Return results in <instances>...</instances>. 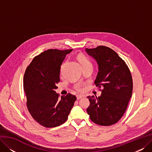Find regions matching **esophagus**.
I'll return each mask as SVG.
<instances>
[{
	"instance_id": "34e87169",
	"label": "esophagus",
	"mask_w": 152,
	"mask_h": 152,
	"mask_svg": "<svg viewBox=\"0 0 152 152\" xmlns=\"http://www.w3.org/2000/svg\"><path fill=\"white\" fill-rule=\"evenodd\" d=\"M83 97H84V95H77V99L79 100V99H82Z\"/></svg>"
}]
</instances>
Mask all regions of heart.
I'll list each match as a JSON object with an SVG mask.
<instances>
[{
	"label": "heart",
	"instance_id": "heart-1",
	"mask_svg": "<svg viewBox=\"0 0 152 152\" xmlns=\"http://www.w3.org/2000/svg\"><path fill=\"white\" fill-rule=\"evenodd\" d=\"M79 61H80V63H81V65H82L83 66L86 65H89V64H91V65H92L91 63L89 61V60L87 59L86 57H85L84 56H83V55L79 56ZM75 89H76V90L77 91L80 92H83V87H82L81 86H79V85L76 86Z\"/></svg>",
	"mask_w": 152,
	"mask_h": 152
}]
</instances>
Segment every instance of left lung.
<instances>
[{
	"label": "left lung",
	"mask_w": 152,
	"mask_h": 152,
	"mask_svg": "<svg viewBox=\"0 0 152 152\" xmlns=\"http://www.w3.org/2000/svg\"><path fill=\"white\" fill-rule=\"evenodd\" d=\"M85 50L97 63L99 70L95 84L103 89L100 97H87L90 105L87 112L95 124H114L124 115L132 97L131 72L122 58L109 47L102 45Z\"/></svg>",
	"instance_id": "obj_1"
}]
</instances>
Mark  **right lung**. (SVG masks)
Returning <instances> with one entry per match:
<instances>
[{"mask_svg": "<svg viewBox=\"0 0 152 152\" xmlns=\"http://www.w3.org/2000/svg\"><path fill=\"white\" fill-rule=\"evenodd\" d=\"M71 50L49 49L36 56L26 69L23 87L29 112L45 127H54L65 123L76 100L68 94L58 99L56 92L60 82V66Z\"/></svg>", "mask_w": 152, "mask_h": 152, "instance_id": "obj_1", "label": "right lung"}]
</instances>
